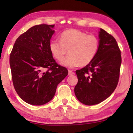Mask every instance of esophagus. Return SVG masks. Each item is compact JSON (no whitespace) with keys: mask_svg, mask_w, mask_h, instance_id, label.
<instances>
[{"mask_svg":"<svg viewBox=\"0 0 133 133\" xmlns=\"http://www.w3.org/2000/svg\"><path fill=\"white\" fill-rule=\"evenodd\" d=\"M74 74H75V73H74V72H73L71 70H68V75L69 76L74 75Z\"/></svg>","mask_w":133,"mask_h":133,"instance_id":"esophagus-1","label":"esophagus"}]
</instances>
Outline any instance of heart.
<instances>
[{
    "label": "heart",
    "mask_w": 133,
    "mask_h": 133,
    "mask_svg": "<svg viewBox=\"0 0 133 133\" xmlns=\"http://www.w3.org/2000/svg\"><path fill=\"white\" fill-rule=\"evenodd\" d=\"M59 40L60 42L57 40L51 41L49 50L52 57L57 61H61L68 51L70 56L65 58L61 64L69 68L89 65L99 50L100 41L97 36L76 29L62 32Z\"/></svg>",
    "instance_id": "b5f03b06"
}]
</instances>
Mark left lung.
<instances>
[{
	"instance_id": "8db88e82",
	"label": "left lung",
	"mask_w": 133,
	"mask_h": 133,
	"mask_svg": "<svg viewBox=\"0 0 133 133\" xmlns=\"http://www.w3.org/2000/svg\"><path fill=\"white\" fill-rule=\"evenodd\" d=\"M99 52L90 64L76 70L78 82L74 93L81 103L93 105L110 97L117 87L122 62L121 52L112 35L101 28Z\"/></svg>"
}]
</instances>
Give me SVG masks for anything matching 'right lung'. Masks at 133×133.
Masks as SVG:
<instances>
[{
	"mask_svg": "<svg viewBox=\"0 0 133 133\" xmlns=\"http://www.w3.org/2000/svg\"><path fill=\"white\" fill-rule=\"evenodd\" d=\"M54 25H35L16 39L10 56L12 81L25 102L42 105L55 95L68 70L58 65L49 50Z\"/></svg>",
	"mask_w": 133,
	"mask_h": 133,
	"instance_id": "obj_1",
	"label": "right lung"
}]
</instances>
